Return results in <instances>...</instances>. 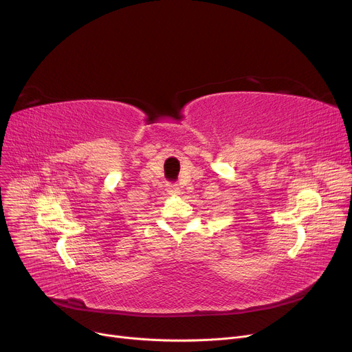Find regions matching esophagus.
Returning a JSON list of instances; mask_svg holds the SVG:
<instances>
[{"label":"esophagus","mask_w":352,"mask_h":352,"mask_svg":"<svg viewBox=\"0 0 352 352\" xmlns=\"http://www.w3.org/2000/svg\"><path fill=\"white\" fill-rule=\"evenodd\" d=\"M166 191H168V194L173 195V197H177V195L181 194V188L178 186H170Z\"/></svg>","instance_id":"34e87169"}]
</instances>
